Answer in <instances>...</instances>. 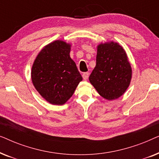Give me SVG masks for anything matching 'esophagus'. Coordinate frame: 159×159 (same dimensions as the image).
<instances>
[{
    "label": "esophagus",
    "mask_w": 159,
    "mask_h": 159,
    "mask_svg": "<svg viewBox=\"0 0 159 159\" xmlns=\"http://www.w3.org/2000/svg\"><path fill=\"white\" fill-rule=\"evenodd\" d=\"M82 77H83V79L84 80H88V77H89V73L88 72H84L82 74Z\"/></svg>",
    "instance_id": "obj_1"
}]
</instances>
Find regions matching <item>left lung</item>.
Wrapping results in <instances>:
<instances>
[{
  "instance_id": "1",
  "label": "left lung",
  "mask_w": 159,
  "mask_h": 159,
  "mask_svg": "<svg viewBox=\"0 0 159 159\" xmlns=\"http://www.w3.org/2000/svg\"><path fill=\"white\" fill-rule=\"evenodd\" d=\"M131 77V66L122 47L114 42L98 46L96 66L89 80L102 97L118 98L129 87Z\"/></svg>"
}]
</instances>
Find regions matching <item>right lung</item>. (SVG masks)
<instances>
[{"instance_id": "right-lung-1", "label": "right lung", "mask_w": 159, "mask_h": 159, "mask_svg": "<svg viewBox=\"0 0 159 159\" xmlns=\"http://www.w3.org/2000/svg\"><path fill=\"white\" fill-rule=\"evenodd\" d=\"M69 53L70 45L54 41L40 52L32 66L31 76L34 88L53 105L66 103L82 80Z\"/></svg>"}]
</instances>
